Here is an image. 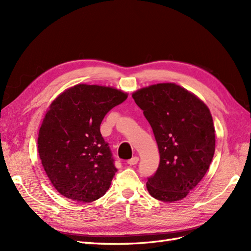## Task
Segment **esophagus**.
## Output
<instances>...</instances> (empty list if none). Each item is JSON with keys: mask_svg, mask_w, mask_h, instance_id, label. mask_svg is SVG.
Segmentation results:
<instances>
[{"mask_svg": "<svg viewBox=\"0 0 251 251\" xmlns=\"http://www.w3.org/2000/svg\"><path fill=\"white\" fill-rule=\"evenodd\" d=\"M139 161V158L137 157V156H134L133 158H131L130 160H127V164H130V165H135V164H137V162Z\"/></svg>", "mask_w": 251, "mask_h": 251, "instance_id": "esophagus-1", "label": "esophagus"}]
</instances>
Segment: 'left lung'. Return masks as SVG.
Segmentation results:
<instances>
[{
  "label": "left lung",
  "mask_w": 251,
  "mask_h": 251,
  "mask_svg": "<svg viewBox=\"0 0 251 251\" xmlns=\"http://www.w3.org/2000/svg\"><path fill=\"white\" fill-rule=\"evenodd\" d=\"M158 144L160 162L148 178L151 197L163 202L185 198L206 174L215 154L209 109L176 83H157L133 93Z\"/></svg>",
  "instance_id": "obj_1"
}]
</instances>
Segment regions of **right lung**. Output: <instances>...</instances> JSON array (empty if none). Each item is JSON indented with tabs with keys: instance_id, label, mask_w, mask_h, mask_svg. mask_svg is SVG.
<instances>
[{
	"instance_id": "add662e5",
	"label": "right lung",
	"mask_w": 251,
	"mask_h": 251,
	"mask_svg": "<svg viewBox=\"0 0 251 251\" xmlns=\"http://www.w3.org/2000/svg\"><path fill=\"white\" fill-rule=\"evenodd\" d=\"M126 98L117 89L80 83L51 103L37 144L44 170L60 195L89 203L107 193L117 169L100 124Z\"/></svg>"
}]
</instances>
